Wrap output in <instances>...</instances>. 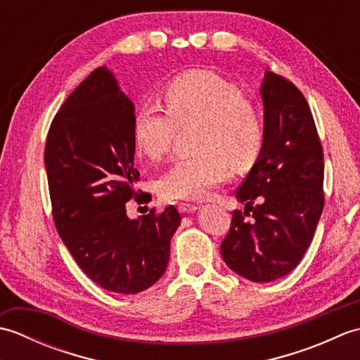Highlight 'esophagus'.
Instances as JSON below:
<instances>
[{"instance_id": "obj_1", "label": "esophagus", "mask_w": 360, "mask_h": 360, "mask_svg": "<svg viewBox=\"0 0 360 360\" xmlns=\"http://www.w3.org/2000/svg\"><path fill=\"white\" fill-rule=\"evenodd\" d=\"M179 212L181 213H195L198 209V205H195V204H179Z\"/></svg>"}]
</instances>
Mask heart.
<instances>
[{"instance_id":"b5f03b06","label":"heart","mask_w":360,"mask_h":360,"mask_svg":"<svg viewBox=\"0 0 360 360\" xmlns=\"http://www.w3.org/2000/svg\"><path fill=\"white\" fill-rule=\"evenodd\" d=\"M165 112L143 105L133 117L137 150L160 159L170 148L176 128L196 124L195 156L181 159L160 176L165 200H204L229 178L231 164L246 170L262 148L263 128L250 101L233 83L210 71H188L167 85Z\"/></svg>"}]
</instances>
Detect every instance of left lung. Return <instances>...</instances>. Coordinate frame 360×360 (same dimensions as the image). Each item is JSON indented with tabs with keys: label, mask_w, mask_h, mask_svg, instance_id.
I'll return each instance as SVG.
<instances>
[{
	"label": "left lung",
	"mask_w": 360,
	"mask_h": 360,
	"mask_svg": "<svg viewBox=\"0 0 360 360\" xmlns=\"http://www.w3.org/2000/svg\"><path fill=\"white\" fill-rule=\"evenodd\" d=\"M259 94L262 148L235 193L244 213L233 212L221 255L241 277L269 283L295 269L314 236L325 202L323 150L307 98L292 83L266 71Z\"/></svg>",
	"instance_id": "obj_1"
}]
</instances>
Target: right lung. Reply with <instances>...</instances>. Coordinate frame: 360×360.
I'll list each match as a JSON object with an SVG mask.
<instances>
[{"mask_svg":"<svg viewBox=\"0 0 360 360\" xmlns=\"http://www.w3.org/2000/svg\"><path fill=\"white\" fill-rule=\"evenodd\" d=\"M134 103L106 66L97 68L53 117L44 148L52 215L75 263L106 290L137 294L162 277L181 224L173 205L128 218L137 196Z\"/></svg>","mask_w":360,"mask_h":360,"instance_id":"obj_1","label":"right lung"}]
</instances>
